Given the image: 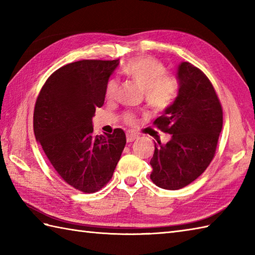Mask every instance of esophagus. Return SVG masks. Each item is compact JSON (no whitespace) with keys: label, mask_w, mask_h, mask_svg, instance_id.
Masks as SVG:
<instances>
[{"label":"esophagus","mask_w":255,"mask_h":255,"mask_svg":"<svg viewBox=\"0 0 255 255\" xmlns=\"http://www.w3.org/2000/svg\"><path fill=\"white\" fill-rule=\"evenodd\" d=\"M137 138V136L136 134H133V133H130V132H128L127 134H126V140H127V142H132L134 139Z\"/></svg>","instance_id":"1"}]
</instances>
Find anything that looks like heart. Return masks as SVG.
I'll use <instances>...</instances> for the list:
<instances>
[{"mask_svg":"<svg viewBox=\"0 0 255 255\" xmlns=\"http://www.w3.org/2000/svg\"><path fill=\"white\" fill-rule=\"evenodd\" d=\"M127 78L132 80L144 91L145 101L155 111H163L171 106L178 93V82L174 77L166 74L165 67L151 57H139L129 61L123 70ZM118 88L116 80H111L106 88V97L113 99ZM127 123H134L130 114L126 116Z\"/></svg>","mask_w":255,"mask_h":255,"instance_id":"b5f03b06","label":"heart"}]
</instances>
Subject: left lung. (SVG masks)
I'll return each mask as SVG.
<instances>
[{
    "mask_svg": "<svg viewBox=\"0 0 255 255\" xmlns=\"http://www.w3.org/2000/svg\"><path fill=\"white\" fill-rule=\"evenodd\" d=\"M178 93L154 125L171 134L154 142L151 180L161 188L180 189L196 180L215 155L223 129V110L208 78L189 62L177 66Z\"/></svg>",
    "mask_w": 255,
    "mask_h": 255,
    "instance_id": "1",
    "label": "left lung"
}]
</instances>
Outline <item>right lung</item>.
<instances>
[{
    "label": "right lung",
    "mask_w": 255,
    "mask_h": 255,
    "mask_svg": "<svg viewBox=\"0 0 255 255\" xmlns=\"http://www.w3.org/2000/svg\"><path fill=\"white\" fill-rule=\"evenodd\" d=\"M118 64L119 59L69 63L50 75L36 102V140L58 174L84 193L108 183L126 144L123 129L94 136L92 125Z\"/></svg>",
    "instance_id": "right-lung-1"
}]
</instances>
